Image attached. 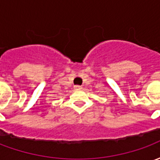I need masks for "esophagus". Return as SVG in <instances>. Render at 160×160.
<instances>
[{
    "label": "esophagus",
    "instance_id": "obj_1",
    "mask_svg": "<svg viewBox=\"0 0 160 160\" xmlns=\"http://www.w3.org/2000/svg\"><path fill=\"white\" fill-rule=\"evenodd\" d=\"M74 89H76V90H80V89H82V87H80V86H74Z\"/></svg>",
    "mask_w": 160,
    "mask_h": 160
}]
</instances>
